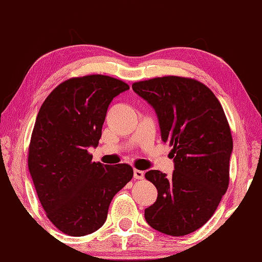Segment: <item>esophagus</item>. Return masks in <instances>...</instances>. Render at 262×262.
I'll list each match as a JSON object with an SVG mask.
<instances>
[{
    "label": "esophagus",
    "mask_w": 262,
    "mask_h": 262,
    "mask_svg": "<svg viewBox=\"0 0 262 262\" xmlns=\"http://www.w3.org/2000/svg\"><path fill=\"white\" fill-rule=\"evenodd\" d=\"M134 178L141 180L145 178V173H143V171H140V169H134Z\"/></svg>",
    "instance_id": "34e87169"
}]
</instances>
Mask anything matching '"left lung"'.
Listing matches in <instances>:
<instances>
[{"instance_id": "8db88e82", "label": "left lung", "mask_w": 262, "mask_h": 262, "mask_svg": "<svg viewBox=\"0 0 262 262\" xmlns=\"http://www.w3.org/2000/svg\"><path fill=\"white\" fill-rule=\"evenodd\" d=\"M132 86L156 109L161 139L173 146L172 176L158 169L145 174L158 190L145 219L171 236L193 233L211 219L229 185L233 138L226 114L212 91L193 78L164 76Z\"/></svg>"}]
</instances>
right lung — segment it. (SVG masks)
<instances>
[{
    "label": "right lung",
    "mask_w": 262,
    "mask_h": 262,
    "mask_svg": "<svg viewBox=\"0 0 262 262\" xmlns=\"http://www.w3.org/2000/svg\"><path fill=\"white\" fill-rule=\"evenodd\" d=\"M129 89L104 75L72 77L52 90L40 108L28 147V168L46 216L70 236L99 229L110 202L130 182L133 168L93 161L106 110Z\"/></svg>",
    "instance_id": "obj_1"
}]
</instances>
